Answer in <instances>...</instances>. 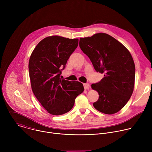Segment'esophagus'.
Listing matches in <instances>:
<instances>
[{"mask_svg":"<svg viewBox=\"0 0 152 152\" xmlns=\"http://www.w3.org/2000/svg\"><path fill=\"white\" fill-rule=\"evenodd\" d=\"M83 87H84L85 90H88L90 88V84L88 83H83Z\"/></svg>","mask_w":152,"mask_h":152,"instance_id":"34e87169","label":"esophagus"}]
</instances>
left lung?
Instances as JSON below:
<instances>
[{
  "label": "left lung",
  "mask_w": 152,
  "mask_h": 152,
  "mask_svg": "<svg viewBox=\"0 0 152 152\" xmlns=\"http://www.w3.org/2000/svg\"><path fill=\"white\" fill-rule=\"evenodd\" d=\"M79 47L95 70L104 74L100 82L91 85L99 95L94 107L106 114L118 112L134 91L135 66L132 55L121 42L104 33L80 38Z\"/></svg>",
  "instance_id": "8db88e82"
}]
</instances>
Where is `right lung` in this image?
Returning a JSON list of instances; mask_svg holds the SVG:
<instances>
[{
  "label": "right lung",
  "mask_w": 152,
  "mask_h": 152,
  "mask_svg": "<svg viewBox=\"0 0 152 152\" xmlns=\"http://www.w3.org/2000/svg\"><path fill=\"white\" fill-rule=\"evenodd\" d=\"M79 39L59 36L42 39L32 52L29 61L32 90L49 113L59 115L70 111L77 96L83 91V84L60 78Z\"/></svg>",
  "instance_id": "obj_1"
}]
</instances>
